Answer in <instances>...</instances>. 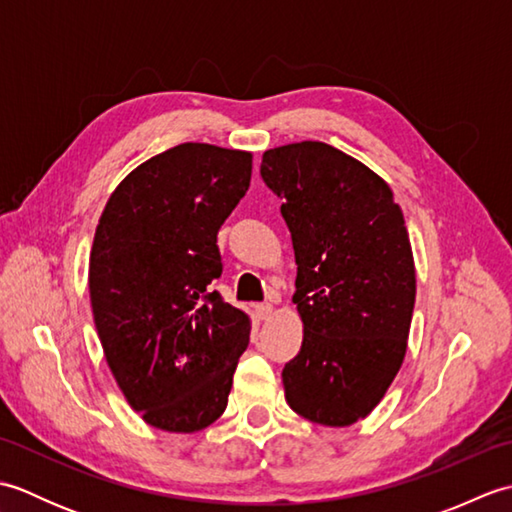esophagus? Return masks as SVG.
I'll list each match as a JSON object with an SVG mask.
<instances>
[{
	"label": "esophagus",
	"instance_id": "1",
	"mask_svg": "<svg viewBox=\"0 0 512 512\" xmlns=\"http://www.w3.org/2000/svg\"><path fill=\"white\" fill-rule=\"evenodd\" d=\"M273 303H268V301H264V303H257L255 306V314H257V319H262V321H266V319H270L273 317Z\"/></svg>",
	"mask_w": 512,
	"mask_h": 512
}]
</instances>
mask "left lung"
Segmentation results:
<instances>
[{"mask_svg":"<svg viewBox=\"0 0 512 512\" xmlns=\"http://www.w3.org/2000/svg\"><path fill=\"white\" fill-rule=\"evenodd\" d=\"M266 187L295 248L301 352L286 363V402L325 427L365 418L407 352L416 268L389 184L332 145L268 149Z\"/></svg>","mask_w":512,"mask_h":512,"instance_id":"1","label":"left lung"}]
</instances>
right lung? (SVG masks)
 Instances as JSON below:
<instances>
[{
  "label": "right lung",
  "instance_id": "obj_1",
  "mask_svg": "<svg viewBox=\"0 0 512 512\" xmlns=\"http://www.w3.org/2000/svg\"><path fill=\"white\" fill-rule=\"evenodd\" d=\"M248 151L182 143L118 184L96 226L90 301L127 402L162 431H202L222 416L250 319L211 281L217 231L250 187Z\"/></svg>",
  "mask_w": 512,
  "mask_h": 512
}]
</instances>
